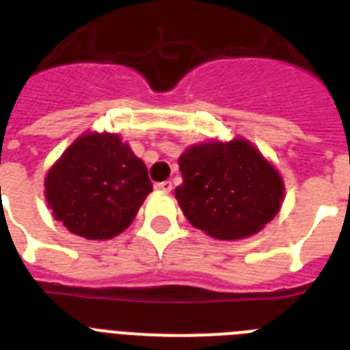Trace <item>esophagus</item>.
<instances>
[{
    "label": "esophagus",
    "instance_id": "obj_1",
    "mask_svg": "<svg viewBox=\"0 0 350 350\" xmlns=\"http://www.w3.org/2000/svg\"><path fill=\"white\" fill-rule=\"evenodd\" d=\"M154 189H157L158 192H170V190H172V183H170V181H160V183L154 185Z\"/></svg>",
    "mask_w": 350,
    "mask_h": 350
}]
</instances>
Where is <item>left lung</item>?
Segmentation results:
<instances>
[{"mask_svg": "<svg viewBox=\"0 0 350 350\" xmlns=\"http://www.w3.org/2000/svg\"><path fill=\"white\" fill-rule=\"evenodd\" d=\"M176 199L198 230L220 240L251 237L274 219L283 180L245 140L192 146L180 157Z\"/></svg>", "mask_w": 350, "mask_h": 350, "instance_id": "obj_1", "label": "left lung"}]
</instances>
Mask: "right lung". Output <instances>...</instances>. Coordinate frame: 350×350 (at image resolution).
Masks as SVG:
<instances>
[{"mask_svg": "<svg viewBox=\"0 0 350 350\" xmlns=\"http://www.w3.org/2000/svg\"><path fill=\"white\" fill-rule=\"evenodd\" d=\"M149 192L148 167L117 135H83L46 176V199L55 219L89 240H108L124 231Z\"/></svg>", "mask_w": 350, "mask_h": 350, "instance_id": "obj_1", "label": "right lung"}]
</instances>
